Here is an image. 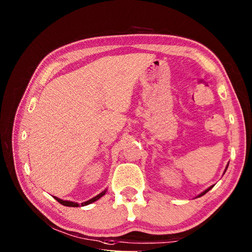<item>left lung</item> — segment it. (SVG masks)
Instances as JSON below:
<instances>
[{
    "label": "left lung",
    "instance_id": "left-lung-1",
    "mask_svg": "<svg viewBox=\"0 0 252 252\" xmlns=\"http://www.w3.org/2000/svg\"><path fill=\"white\" fill-rule=\"evenodd\" d=\"M228 165H229V164H228ZM228 165H227V168H228ZM227 168H225V170H227ZM224 172H225V171H224ZM212 187H213V186H212ZM212 187H210V188H208V189H207V190H204V191H203V192H201V193H200V194L198 195V197H201V195H203V194H206V193L208 192V191L211 189V188H212Z\"/></svg>",
    "mask_w": 252,
    "mask_h": 252
}]
</instances>
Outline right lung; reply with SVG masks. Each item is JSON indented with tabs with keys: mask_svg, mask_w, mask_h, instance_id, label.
<instances>
[{
	"mask_svg": "<svg viewBox=\"0 0 252 252\" xmlns=\"http://www.w3.org/2000/svg\"><path fill=\"white\" fill-rule=\"evenodd\" d=\"M105 192H106V190H104V191H102V192L100 193V194H97V195H95L94 198H92V199H90V200H88V201H85V202H82L81 203V206H88V204H90V203H92V202H94V201H96V200H99L101 197H103V195L105 194ZM54 199L57 200L58 202H60L61 204H63V206H66V207H79V203H76V202H72V201H66V200H62V199H59V198H57V197H54Z\"/></svg>",
	"mask_w": 252,
	"mask_h": 252,
	"instance_id": "add662e5",
	"label": "right lung"
}]
</instances>
